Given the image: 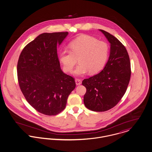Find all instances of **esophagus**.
<instances>
[{
  "instance_id": "1",
  "label": "esophagus",
  "mask_w": 152,
  "mask_h": 152,
  "mask_svg": "<svg viewBox=\"0 0 152 152\" xmlns=\"http://www.w3.org/2000/svg\"><path fill=\"white\" fill-rule=\"evenodd\" d=\"M75 82H76V85H77V86L80 85L82 84V80L80 79H76L75 80Z\"/></svg>"
}]
</instances>
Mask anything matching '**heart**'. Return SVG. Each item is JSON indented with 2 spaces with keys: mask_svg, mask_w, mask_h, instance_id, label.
Instances as JSON below:
<instances>
[{
  "mask_svg": "<svg viewBox=\"0 0 152 152\" xmlns=\"http://www.w3.org/2000/svg\"><path fill=\"white\" fill-rule=\"evenodd\" d=\"M70 50H62L59 54V61L65 72L69 73L75 65L77 59L79 64L73 71L76 76H82L88 72L94 75L105 67L109 54V47L104 41L82 35L69 45Z\"/></svg>",
  "mask_w": 152,
  "mask_h": 152,
  "instance_id": "obj_1",
  "label": "heart"
}]
</instances>
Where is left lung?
<instances>
[{
  "label": "left lung",
  "instance_id": "8db88e82",
  "mask_svg": "<svg viewBox=\"0 0 152 152\" xmlns=\"http://www.w3.org/2000/svg\"><path fill=\"white\" fill-rule=\"evenodd\" d=\"M99 31L110 45L109 59L100 73L82 82L87 90L84 104L94 112H105L117 105L127 90L131 73L125 46L114 36Z\"/></svg>",
  "mask_w": 152,
  "mask_h": 152
}]
</instances>
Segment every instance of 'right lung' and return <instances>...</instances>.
Wrapping results in <instances>:
<instances>
[{
	"label": "right lung",
	"instance_id": "right-lung-1",
	"mask_svg": "<svg viewBox=\"0 0 152 152\" xmlns=\"http://www.w3.org/2000/svg\"><path fill=\"white\" fill-rule=\"evenodd\" d=\"M68 32L43 33L23 48L17 64L20 88L37 112L54 116L61 112L75 89V79L61 70L57 46Z\"/></svg>",
	"mask_w": 152,
	"mask_h": 152
}]
</instances>
